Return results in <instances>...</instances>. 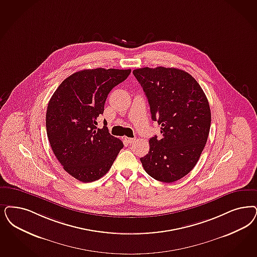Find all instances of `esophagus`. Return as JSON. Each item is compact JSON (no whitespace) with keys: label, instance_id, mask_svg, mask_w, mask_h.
<instances>
[{"label":"esophagus","instance_id":"esophagus-1","mask_svg":"<svg viewBox=\"0 0 257 257\" xmlns=\"http://www.w3.org/2000/svg\"><path fill=\"white\" fill-rule=\"evenodd\" d=\"M136 141V138H125V142H127V143H129V144H132Z\"/></svg>","mask_w":257,"mask_h":257}]
</instances>
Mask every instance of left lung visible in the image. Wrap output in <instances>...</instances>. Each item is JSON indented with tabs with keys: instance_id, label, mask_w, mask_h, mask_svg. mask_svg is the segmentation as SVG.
Returning <instances> with one entry per match:
<instances>
[{
	"instance_id": "left-lung-1",
	"label": "left lung",
	"mask_w": 257,
	"mask_h": 257,
	"mask_svg": "<svg viewBox=\"0 0 257 257\" xmlns=\"http://www.w3.org/2000/svg\"><path fill=\"white\" fill-rule=\"evenodd\" d=\"M150 104L152 119L160 125L161 139L149 141L141 158L150 177L171 183L189 174L200 158L211 127L209 101L198 82L177 68L135 69Z\"/></svg>"
}]
</instances>
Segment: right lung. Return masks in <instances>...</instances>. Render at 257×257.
I'll return each mask as SVG.
<instances>
[{
    "label": "right lung",
    "mask_w": 257,
    "mask_h": 257,
    "mask_svg": "<svg viewBox=\"0 0 257 257\" xmlns=\"http://www.w3.org/2000/svg\"><path fill=\"white\" fill-rule=\"evenodd\" d=\"M131 69H84L72 74L54 92L46 110V133L57 160L81 182L103 177L123 143L111 136L106 121L99 129L110 91L127 79Z\"/></svg>",
    "instance_id": "obj_1"
}]
</instances>
